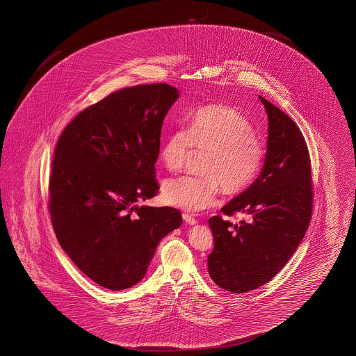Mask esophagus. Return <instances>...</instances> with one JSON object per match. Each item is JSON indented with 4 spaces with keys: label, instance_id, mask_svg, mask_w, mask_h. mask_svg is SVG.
Returning <instances> with one entry per match:
<instances>
[{
    "label": "esophagus",
    "instance_id": "34e87169",
    "mask_svg": "<svg viewBox=\"0 0 356 356\" xmlns=\"http://www.w3.org/2000/svg\"><path fill=\"white\" fill-rule=\"evenodd\" d=\"M182 218H184V221H185L186 224H189V225H194V224H197L195 217L191 216V215L186 213V212H184V213H182Z\"/></svg>",
    "mask_w": 356,
    "mask_h": 356
}]
</instances>
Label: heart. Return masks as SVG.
<instances>
[{"mask_svg": "<svg viewBox=\"0 0 356 356\" xmlns=\"http://www.w3.org/2000/svg\"><path fill=\"white\" fill-rule=\"evenodd\" d=\"M193 149L209 152L200 172L204 176H179L163 184L165 202L197 212L217 202L220 188L235 197L250 189L266 158L265 143L256 135L252 122L230 105L207 104L195 109L188 129L171 131L159 149L165 168L180 171Z\"/></svg>", "mask_w": 356, "mask_h": 356, "instance_id": "b5f03b06", "label": "heart"}]
</instances>
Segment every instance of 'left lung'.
<instances>
[{
  "label": "left lung",
  "instance_id": "8db88e82",
  "mask_svg": "<svg viewBox=\"0 0 356 356\" xmlns=\"http://www.w3.org/2000/svg\"><path fill=\"white\" fill-rule=\"evenodd\" d=\"M269 118L265 165L251 188L221 209L225 216L244 213L233 225L209 218L213 251L209 277L233 293L268 283L284 268L302 241L312 213V162L304 135L291 117L260 96Z\"/></svg>",
  "mask_w": 356,
  "mask_h": 356
}]
</instances>
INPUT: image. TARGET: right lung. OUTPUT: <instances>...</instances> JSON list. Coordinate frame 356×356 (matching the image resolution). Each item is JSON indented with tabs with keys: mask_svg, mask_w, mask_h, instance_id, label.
Listing matches in <instances>:
<instances>
[{
	"mask_svg": "<svg viewBox=\"0 0 356 356\" xmlns=\"http://www.w3.org/2000/svg\"><path fill=\"white\" fill-rule=\"evenodd\" d=\"M177 97L167 83L124 87L79 112L56 143L52 227L70 260L99 286H135L158 243L181 225L179 209L136 206L159 191L161 130Z\"/></svg>",
	"mask_w": 356,
	"mask_h": 356,
	"instance_id": "obj_1",
	"label": "right lung"
}]
</instances>
